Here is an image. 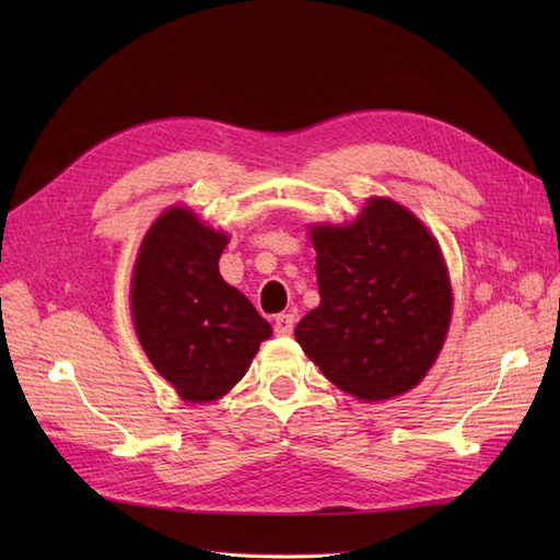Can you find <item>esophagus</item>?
I'll list each match as a JSON object with an SVG mask.
<instances>
[{
  "mask_svg": "<svg viewBox=\"0 0 560 560\" xmlns=\"http://www.w3.org/2000/svg\"><path fill=\"white\" fill-rule=\"evenodd\" d=\"M294 322H296V317L292 313H280L276 317V334L278 336H290L294 331Z\"/></svg>",
  "mask_w": 560,
  "mask_h": 560,
  "instance_id": "34e87169",
  "label": "esophagus"
}]
</instances>
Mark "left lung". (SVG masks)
<instances>
[{
    "label": "left lung",
    "instance_id": "obj_1",
    "mask_svg": "<svg viewBox=\"0 0 560 560\" xmlns=\"http://www.w3.org/2000/svg\"><path fill=\"white\" fill-rule=\"evenodd\" d=\"M319 306L294 336L338 389L360 401L409 393L444 348L453 290L442 247L393 198L350 224H311Z\"/></svg>",
    "mask_w": 560,
    "mask_h": 560
}]
</instances>
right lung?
Listing matches in <instances>:
<instances>
[{"label":"right lung","mask_w":560,"mask_h":560,"mask_svg":"<svg viewBox=\"0 0 560 560\" xmlns=\"http://www.w3.org/2000/svg\"><path fill=\"white\" fill-rule=\"evenodd\" d=\"M224 231L184 206L167 208L142 238L130 313L149 362L182 401L222 399L273 334L249 299L219 276Z\"/></svg>","instance_id":"1"}]
</instances>
